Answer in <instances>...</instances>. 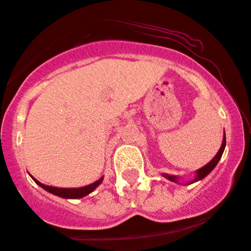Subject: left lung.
<instances>
[{
    "label": "left lung",
    "mask_w": 251,
    "mask_h": 251,
    "mask_svg": "<svg viewBox=\"0 0 251 251\" xmlns=\"http://www.w3.org/2000/svg\"><path fill=\"white\" fill-rule=\"evenodd\" d=\"M225 145H226V139H225V133H224L223 143H222V146H221V148H219L218 153L216 154V156L213 157V159L211 160V161H210L209 163H207V165H205L204 167H201V170L197 171V176H196V178H194L191 182H187V185L192 184V182L198 181V180L204 179L205 176H207V174H210V173H211V171H212L213 168L216 167L217 163L219 162V160H221L222 155H223V151H224V149H225ZM162 176H165V178H167L168 180H171V181H173V182H178V176H168V174H162Z\"/></svg>",
    "instance_id": "left-lung-1"
}]
</instances>
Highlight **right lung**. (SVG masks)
Here are the masks:
<instances>
[{
	"label": "right lung",
	"mask_w": 251,
	"mask_h": 251,
	"mask_svg": "<svg viewBox=\"0 0 251 251\" xmlns=\"http://www.w3.org/2000/svg\"><path fill=\"white\" fill-rule=\"evenodd\" d=\"M33 178V176H32ZM33 180L39 185V186L46 190L47 192L53 193L54 196L61 197V198L65 199H78V198H83V197L88 196L95 190L100 182L103 181V176L100 179H98L97 181L92 182V184L88 185V186H84V187H79V188H60V187H53V186H47V185L41 184L40 181H38L35 178H33Z\"/></svg>",
	"instance_id": "1"
}]
</instances>
